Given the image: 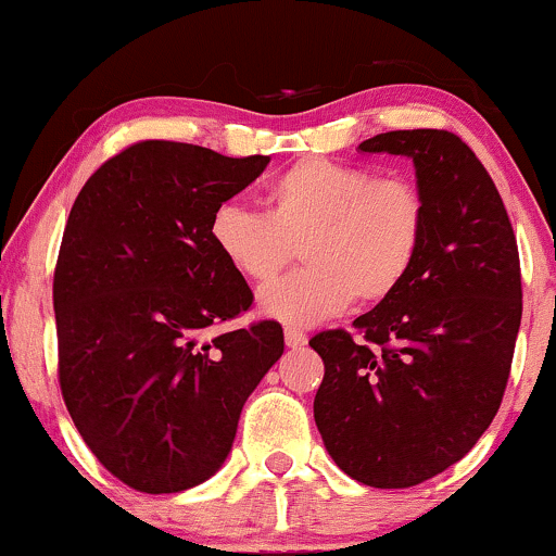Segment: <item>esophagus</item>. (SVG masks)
I'll return each instance as SVG.
<instances>
[{
	"mask_svg": "<svg viewBox=\"0 0 556 556\" xmlns=\"http://www.w3.org/2000/svg\"><path fill=\"white\" fill-rule=\"evenodd\" d=\"M285 342H287V348H303V344L308 342V337H305L303 331L295 329V327H287L285 329Z\"/></svg>",
	"mask_w": 556,
	"mask_h": 556,
	"instance_id": "obj_1",
	"label": "esophagus"
}]
</instances>
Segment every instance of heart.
<instances>
[{
	"instance_id": "obj_1",
	"label": "heart",
	"mask_w": 556,
	"mask_h": 556,
	"mask_svg": "<svg viewBox=\"0 0 556 556\" xmlns=\"http://www.w3.org/2000/svg\"><path fill=\"white\" fill-rule=\"evenodd\" d=\"M266 214L219 203L208 219L214 251L245 282L264 287L292 264L305 266L261 292L266 316L321 321L350 303H384L418 264L426 198L410 177H376L331 159H303L266 188Z\"/></svg>"
}]
</instances>
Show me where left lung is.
<instances>
[{
    "label": "left lung",
    "mask_w": 556,
    "mask_h": 556,
    "mask_svg": "<svg viewBox=\"0 0 556 556\" xmlns=\"http://www.w3.org/2000/svg\"><path fill=\"white\" fill-rule=\"evenodd\" d=\"M358 149L413 159L426 238L407 282L355 318L358 337H311L324 361L314 418L350 478L407 489L463 460L500 410L522 316L518 240L455 132L392 130Z\"/></svg>",
    "instance_id": "left-lung-1"
}]
</instances>
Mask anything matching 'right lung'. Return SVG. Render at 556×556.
Listing matches in <instances>:
<instances>
[{
	"label": "right lung",
	"instance_id": "add662e5",
	"mask_svg": "<svg viewBox=\"0 0 556 556\" xmlns=\"http://www.w3.org/2000/svg\"><path fill=\"white\" fill-rule=\"evenodd\" d=\"M266 164L138 140L70 208L54 269L60 389L96 460L130 489L175 494L212 478L282 355L277 321L212 334L253 292L214 251L208 219Z\"/></svg>",
	"mask_w": 556,
	"mask_h": 556
}]
</instances>
